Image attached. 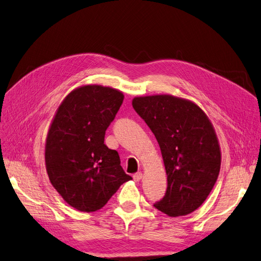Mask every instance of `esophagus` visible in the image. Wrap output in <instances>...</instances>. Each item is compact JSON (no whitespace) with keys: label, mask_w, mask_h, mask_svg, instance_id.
Returning <instances> with one entry per match:
<instances>
[{"label":"esophagus","mask_w":261,"mask_h":261,"mask_svg":"<svg viewBox=\"0 0 261 261\" xmlns=\"http://www.w3.org/2000/svg\"><path fill=\"white\" fill-rule=\"evenodd\" d=\"M133 177H134V180H135V181H139L141 178H143V173L138 172V173H136V174H134Z\"/></svg>","instance_id":"34e87169"}]
</instances>
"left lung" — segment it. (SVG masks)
<instances>
[{"label":"left lung","instance_id":"8db88e82","mask_svg":"<svg viewBox=\"0 0 261 261\" xmlns=\"http://www.w3.org/2000/svg\"><path fill=\"white\" fill-rule=\"evenodd\" d=\"M133 108L154 134L168 175L167 193L153 206L169 217L189 215L207 199L220 172L212 123L193 101L171 94L136 97Z\"/></svg>","mask_w":261,"mask_h":261}]
</instances>
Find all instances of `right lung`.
Instances as JSON below:
<instances>
[{
	"label": "right lung",
	"mask_w": 261,
	"mask_h": 261,
	"mask_svg": "<svg viewBox=\"0 0 261 261\" xmlns=\"http://www.w3.org/2000/svg\"><path fill=\"white\" fill-rule=\"evenodd\" d=\"M123 100V92L111 87L85 85L67 94L53 117L45 140L46 172L62 198L77 210L101 209L132 179L116 150L105 145Z\"/></svg>",
	"instance_id": "1"
}]
</instances>
